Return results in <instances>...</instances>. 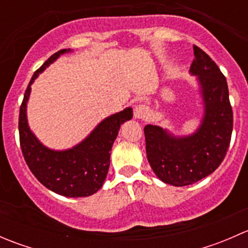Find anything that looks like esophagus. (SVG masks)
Here are the masks:
<instances>
[{
  "mask_svg": "<svg viewBox=\"0 0 248 248\" xmlns=\"http://www.w3.org/2000/svg\"><path fill=\"white\" fill-rule=\"evenodd\" d=\"M150 110L145 104H139V106L136 107L134 109V117L138 120H144L149 116Z\"/></svg>",
  "mask_w": 248,
  "mask_h": 248,
  "instance_id": "esophagus-1",
  "label": "esophagus"
}]
</instances>
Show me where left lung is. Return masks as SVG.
I'll use <instances>...</instances> for the list:
<instances>
[{
  "instance_id": "1",
  "label": "left lung",
  "mask_w": 248,
  "mask_h": 248,
  "mask_svg": "<svg viewBox=\"0 0 248 248\" xmlns=\"http://www.w3.org/2000/svg\"><path fill=\"white\" fill-rule=\"evenodd\" d=\"M189 73L197 77L204 114L188 136H175L155 124L144 127L147 161L164 184L187 186L214 172L226 157L232 132L228 85L211 57L193 46Z\"/></svg>"
}]
</instances>
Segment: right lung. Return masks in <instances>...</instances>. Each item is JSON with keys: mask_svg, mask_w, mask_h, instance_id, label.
I'll return each instance as SVG.
<instances>
[{"mask_svg": "<svg viewBox=\"0 0 248 248\" xmlns=\"http://www.w3.org/2000/svg\"><path fill=\"white\" fill-rule=\"evenodd\" d=\"M71 51V49H62L55 52L34 72L20 107L19 134L24 158L37 180L60 196L78 198L92 196L102 188L109 170L112 144L121 124L133 117V110L128 107L106 117L86 138L71 149L52 150L42 144L27 122L31 85L46 67L61 55Z\"/></svg>", "mask_w": 248, "mask_h": 248, "instance_id": "add662e5", "label": "right lung"}]
</instances>
